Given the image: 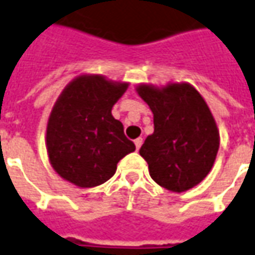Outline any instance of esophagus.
Wrapping results in <instances>:
<instances>
[{
    "mask_svg": "<svg viewBox=\"0 0 255 255\" xmlns=\"http://www.w3.org/2000/svg\"><path fill=\"white\" fill-rule=\"evenodd\" d=\"M142 142H143V139H142V138H136V139L134 141L135 148H136V150H139V148L142 146Z\"/></svg>",
    "mask_w": 255,
    "mask_h": 255,
    "instance_id": "1",
    "label": "esophagus"
}]
</instances>
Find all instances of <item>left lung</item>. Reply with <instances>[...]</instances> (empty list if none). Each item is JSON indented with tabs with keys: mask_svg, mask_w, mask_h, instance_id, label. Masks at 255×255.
Masks as SVG:
<instances>
[{
	"mask_svg": "<svg viewBox=\"0 0 255 255\" xmlns=\"http://www.w3.org/2000/svg\"><path fill=\"white\" fill-rule=\"evenodd\" d=\"M135 91L153 113V134L139 149L150 177L173 193L200 184L212 170L221 141L207 102L187 82L141 84Z\"/></svg>",
	"mask_w": 255,
	"mask_h": 255,
	"instance_id": "obj_1",
	"label": "left lung"
}]
</instances>
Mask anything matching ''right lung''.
<instances>
[{
    "mask_svg": "<svg viewBox=\"0 0 255 255\" xmlns=\"http://www.w3.org/2000/svg\"><path fill=\"white\" fill-rule=\"evenodd\" d=\"M128 89L98 74L72 79L48 116L46 149L54 171L81 188H92L113 177L117 163L134 152V142L112 114Z\"/></svg>",
    "mask_w": 255,
    "mask_h": 255,
    "instance_id": "right-lung-1",
    "label": "right lung"
}]
</instances>
